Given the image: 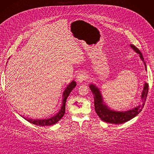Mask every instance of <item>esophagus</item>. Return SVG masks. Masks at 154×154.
Segmentation results:
<instances>
[{"label": "esophagus", "instance_id": "1", "mask_svg": "<svg viewBox=\"0 0 154 154\" xmlns=\"http://www.w3.org/2000/svg\"><path fill=\"white\" fill-rule=\"evenodd\" d=\"M86 78V73L84 72H81V73H79L76 77V80L78 82H82L85 81Z\"/></svg>", "mask_w": 154, "mask_h": 154}]
</instances>
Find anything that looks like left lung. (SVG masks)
<instances>
[{
    "label": "left lung",
    "mask_w": 154,
    "mask_h": 154,
    "mask_svg": "<svg viewBox=\"0 0 154 154\" xmlns=\"http://www.w3.org/2000/svg\"><path fill=\"white\" fill-rule=\"evenodd\" d=\"M131 48L135 51L137 53L139 54V57L143 62L144 64L145 70L147 71V67L144 60V58L140 51L137 47L132 44H130ZM89 88L94 95V106H95V111L97 115L99 116L101 120L107 122L109 124H123L124 122L130 120L134 117H135L138 114H139L142 109L144 107V102L146 100L148 92V84L145 82L143 86V90L141 94V103L138 105L136 107H134L128 111H115L110 108L108 105L105 104L103 101V96L101 93L100 90L96 85L90 84Z\"/></svg>",
    "instance_id": "left-lung-1"
}]
</instances>
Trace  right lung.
I'll use <instances>...</instances> for the list:
<instances>
[{
  "instance_id": "1",
  "label": "right lung",
  "mask_w": 154,
  "mask_h": 154,
  "mask_svg": "<svg viewBox=\"0 0 154 154\" xmlns=\"http://www.w3.org/2000/svg\"><path fill=\"white\" fill-rule=\"evenodd\" d=\"M77 85L75 81H72L67 86V87L65 88L64 92L62 94V103L61 105V108L59 110V111L54 115L53 116L46 118V119H30V118H27L26 117L22 116L23 118H25L26 120L30 122L33 124L40 125V126H47V125H51L57 124V122L60 120L61 118L64 115L65 113V109H66V101L67 98L69 96L70 92Z\"/></svg>"
}]
</instances>
